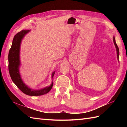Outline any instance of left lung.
<instances>
[{
	"mask_svg": "<svg viewBox=\"0 0 127 127\" xmlns=\"http://www.w3.org/2000/svg\"><path fill=\"white\" fill-rule=\"evenodd\" d=\"M114 44H115V47H116V51H117V58H118V59H119V54H120V52H119V48H118V46H117V45L116 44V42L115 37H114Z\"/></svg>",
	"mask_w": 127,
	"mask_h": 127,
	"instance_id": "8db88e82",
	"label": "left lung"
}]
</instances>
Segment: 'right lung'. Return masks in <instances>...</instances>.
<instances>
[{
    "mask_svg": "<svg viewBox=\"0 0 127 127\" xmlns=\"http://www.w3.org/2000/svg\"><path fill=\"white\" fill-rule=\"evenodd\" d=\"M29 32V30H22L16 34L13 37L11 47L8 55L9 74L13 83L23 93L31 96L41 95L49 92L52 88L53 83L49 87L41 89V90H33L28 88L23 83L19 72V66L20 65V48L21 40ZM55 73V71L52 73V78Z\"/></svg>",
    "mask_w": 127,
    "mask_h": 127,
    "instance_id": "add662e5",
    "label": "right lung"
}]
</instances>
